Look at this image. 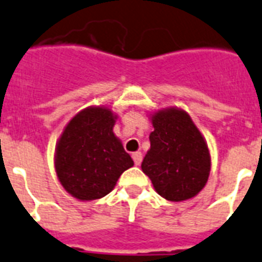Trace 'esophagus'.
Masks as SVG:
<instances>
[{
  "label": "esophagus",
  "mask_w": 262,
  "mask_h": 262,
  "mask_svg": "<svg viewBox=\"0 0 262 262\" xmlns=\"http://www.w3.org/2000/svg\"><path fill=\"white\" fill-rule=\"evenodd\" d=\"M133 159H134V162H135L136 165H140V163H142V159H143L142 152H140V151H136V152H134Z\"/></svg>",
  "instance_id": "obj_1"
}]
</instances>
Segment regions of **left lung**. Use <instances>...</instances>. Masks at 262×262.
<instances>
[{
    "label": "left lung",
    "mask_w": 262,
    "mask_h": 262,
    "mask_svg": "<svg viewBox=\"0 0 262 262\" xmlns=\"http://www.w3.org/2000/svg\"><path fill=\"white\" fill-rule=\"evenodd\" d=\"M154 131L142 171L159 195L169 201L195 198L211 172V154L203 134L187 111L167 107L149 114Z\"/></svg>",
    "instance_id": "1"
}]
</instances>
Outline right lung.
I'll return each mask as SVG.
<instances>
[{
  "label": "right lung",
  "mask_w": 262,
  "mask_h": 262,
  "mask_svg": "<svg viewBox=\"0 0 262 262\" xmlns=\"http://www.w3.org/2000/svg\"><path fill=\"white\" fill-rule=\"evenodd\" d=\"M118 115L106 106H90L74 115L57 142V178L73 198L97 200L113 191L134 160L114 134Z\"/></svg>",
  "instance_id": "1"
}]
</instances>
